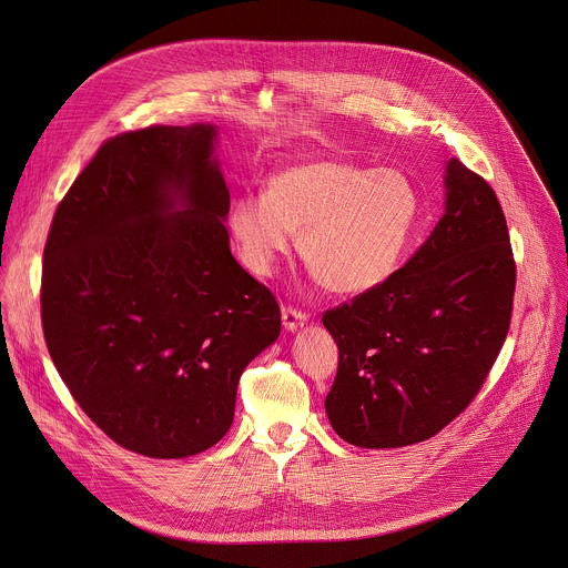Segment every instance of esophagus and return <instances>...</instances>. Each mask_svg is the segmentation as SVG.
Instances as JSON below:
<instances>
[{"label":"esophagus","instance_id":"1","mask_svg":"<svg viewBox=\"0 0 568 568\" xmlns=\"http://www.w3.org/2000/svg\"><path fill=\"white\" fill-rule=\"evenodd\" d=\"M305 323H307V314L305 312H301L296 307H290V305L283 307V325H285L287 332H296Z\"/></svg>","mask_w":568,"mask_h":568}]
</instances>
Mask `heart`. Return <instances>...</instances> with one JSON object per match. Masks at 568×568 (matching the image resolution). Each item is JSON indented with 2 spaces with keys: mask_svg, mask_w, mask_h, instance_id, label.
I'll list each match as a JSON object with an SVG mask.
<instances>
[{
  "mask_svg": "<svg viewBox=\"0 0 568 568\" xmlns=\"http://www.w3.org/2000/svg\"><path fill=\"white\" fill-rule=\"evenodd\" d=\"M420 214L414 183L396 170L336 159L281 168L265 194L232 203L230 230L245 265L267 274L301 234V256L329 292L356 296L383 285L398 267Z\"/></svg>",
  "mask_w": 568,
  "mask_h": 568,
  "instance_id": "heart-1",
  "label": "heart"
}]
</instances>
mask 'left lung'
Returning <instances> with one entry per match:
<instances>
[{
  "mask_svg": "<svg viewBox=\"0 0 568 568\" xmlns=\"http://www.w3.org/2000/svg\"><path fill=\"white\" fill-rule=\"evenodd\" d=\"M445 214L383 285L323 314L338 345L325 398L334 432L354 447L429 440L485 385L511 325L516 261L494 187L447 163Z\"/></svg>",
  "mask_w": 568,
  "mask_h": 568,
  "instance_id": "obj_1",
  "label": "left lung"
}]
</instances>
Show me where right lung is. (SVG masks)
<instances>
[{"instance_id":"1","label":"right lung","mask_w":568,"mask_h":568,"mask_svg":"<svg viewBox=\"0 0 568 568\" xmlns=\"http://www.w3.org/2000/svg\"><path fill=\"white\" fill-rule=\"evenodd\" d=\"M216 128L108 139L43 247L41 327L83 414L148 458H187L230 429L247 363L281 334L274 294L230 252Z\"/></svg>"}]
</instances>
